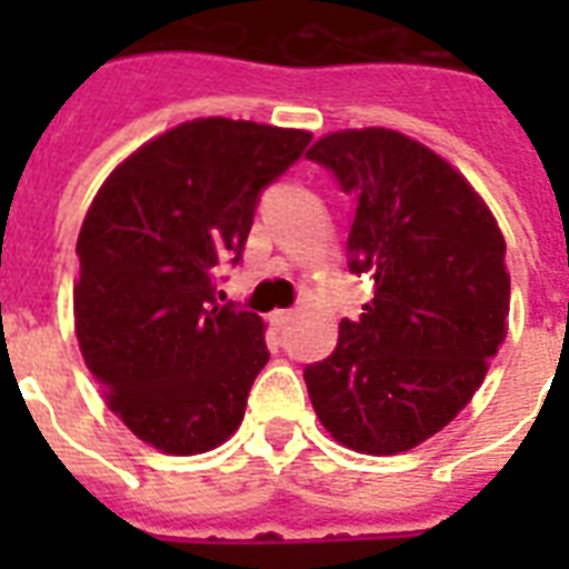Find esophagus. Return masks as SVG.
<instances>
[{"label": "esophagus", "instance_id": "1", "mask_svg": "<svg viewBox=\"0 0 569 569\" xmlns=\"http://www.w3.org/2000/svg\"><path fill=\"white\" fill-rule=\"evenodd\" d=\"M295 316H298V310H274L271 312V321H274L277 328H286V325H289Z\"/></svg>", "mask_w": 569, "mask_h": 569}]
</instances>
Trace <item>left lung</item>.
Returning a JSON list of instances; mask_svg holds the SVG:
<instances>
[{
	"label": "left lung",
	"instance_id": "1",
	"mask_svg": "<svg viewBox=\"0 0 569 569\" xmlns=\"http://www.w3.org/2000/svg\"><path fill=\"white\" fill-rule=\"evenodd\" d=\"M307 156L357 194L351 271L375 277L363 316L303 372L312 410L346 449L410 451L472 401L505 342V236L455 164L396 129L330 132Z\"/></svg>",
	"mask_w": 569,
	"mask_h": 569
}]
</instances>
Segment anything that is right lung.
Instances as JSON below:
<instances>
[{"mask_svg":"<svg viewBox=\"0 0 569 569\" xmlns=\"http://www.w3.org/2000/svg\"><path fill=\"white\" fill-rule=\"evenodd\" d=\"M310 138L186 120L129 153L88 206L76 241L79 351L111 413L164 455L218 449L244 419L268 363L266 325L214 301V268L239 259L259 191Z\"/></svg>","mask_w":569,"mask_h":569,"instance_id":"add662e5","label":"right lung"}]
</instances>
